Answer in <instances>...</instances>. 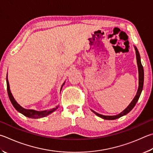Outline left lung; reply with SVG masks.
I'll use <instances>...</instances> for the list:
<instances>
[{"mask_svg":"<svg viewBox=\"0 0 153 153\" xmlns=\"http://www.w3.org/2000/svg\"><path fill=\"white\" fill-rule=\"evenodd\" d=\"M135 51H136V55H137V65H138V74H139V85H138V89L137 95L135 96L134 99H133V100L131 102V103H130L128 105V106L126 108V109L123 110V112L119 114H118V115H116V116H104V115L100 114L94 112V111H93V110H91L94 114H96L97 116H99V117L102 118L104 119V120H115V119L120 118V117H122V116L127 114L129 112H130V111L132 110V108L134 107V105H136V104H137V102L138 100V99H139V97L140 96L141 92H142V90H143V88L144 69H143V67L142 65V63H141V62H140V57L139 52H138V49H137L136 47H135Z\"/></svg>","mask_w":153,"mask_h":153,"instance_id":"8db88e82","label":"left lung"}]
</instances>
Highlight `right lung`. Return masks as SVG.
<instances>
[{
    "mask_svg": "<svg viewBox=\"0 0 153 153\" xmlns=\"http://www.w3.org/2000/svg\"><path fill=\"white\" fill-rule=\"evenodd\" d=\"M7 92H8V95H9V99L11 102V103L13 105V106L15 107V109L21 113L22 114H23L24 116H27L28 118H43L45 117V116H48L49 114L52 113L53 112L56 110L57 109V106L55 108H53V109L50 110H45V111H41V112H38V111H35L33 110H27L25 109V108H22L20 105H19L17 102L15 101V100L14 99L13 96L12 95V94L10 92V88H9V81H8V78L7 76ZM64 85V83L62 85V86ZM62 88H61V90H62Z\"/></svg>",
    "mask_w": 153,
    "mask_h": 153,
    "instance_id": "add662e5",
    "label": "right lung"
}]
</instances>
